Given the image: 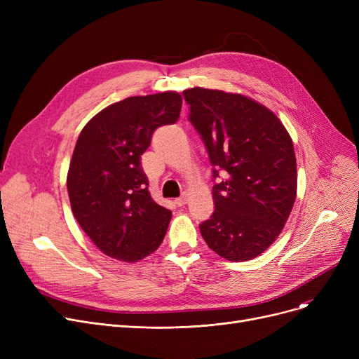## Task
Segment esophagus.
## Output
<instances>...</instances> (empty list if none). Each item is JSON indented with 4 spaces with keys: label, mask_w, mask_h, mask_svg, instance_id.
<instances>
[{
    "label": "esophagus",
    "mask_w": 359,
    "mask_h": 359,
    "mask_svg": "<svg viewBox=\"0 0 359 359\" xmlns=\"http://www.w3.org/2000/svg\"><path fill=\"white\" fill-rule=\"evenodd\" d=\"M176 203H177L179 206H183V205H186V203H187V194H183L182 196H179V198L176 199Z\"/></svg>",
    "instance_id": "1"
}]
</instances>
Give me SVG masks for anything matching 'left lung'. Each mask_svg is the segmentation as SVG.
Wrapping results in <instances>:
<instances>
[{
    "instance_id": "obj_1",
    "label": "left lung",
    "mask_w": 359,
    "mask_h": 359,
    "mask_svg": "<svg viewBox=\"0 0 359 359\" xmlns=\"http://www.w3.org/2000/svg\"><path fill=\"white\" fill-rule=\"evenodd\" d=\"M214 180L215 210L199 229L208 248L231 262L250 260L278 238L297 196V161L285 126L241 94L194 87L183 91Z\"/></svg>"
}]
</instances>
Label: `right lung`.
I'll return each instance as SVG.
<instances>
[{
    "label": "right lung",
    "mask_w": 359,
    "mask_h": 359,
    "mask_svg": "<svg viewBox=\"0 0 359 359\" xmlns=\"http://www.w3.org/2000/svg\"><path fill=\"white\" fill-rule=\"evenodd\" d=\"M182 96H134L99 111L83 128L67 176L71 210L107 256L138 262L158 249L172 211L153 201L141 156L154 130L180 116Z\"/></svg>",
    "instance_id": "right-lung-1"
}]
</instances>
